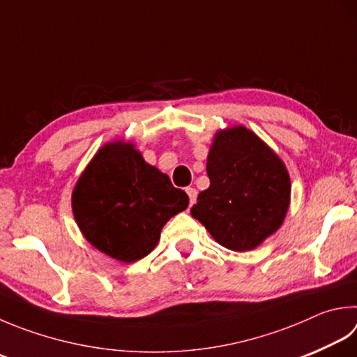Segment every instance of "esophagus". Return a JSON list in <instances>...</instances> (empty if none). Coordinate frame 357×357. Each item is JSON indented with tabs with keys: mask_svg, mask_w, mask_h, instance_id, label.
<instances>
[{
	"mask_svg": "<svg viewBox=\"0 0 357 357\" xmlns=\"http://www.w3.org/2000/svg\"><path fill=\"white\" fill-rule=\"evenodd\" d=\"M186 194H188V197H190V205L192 206L194 204H196L197 191H196V190H194V188H186Z\"/></svg>",
	"mask_w": 357,
	"mask_h": 357,
	"instance_id": "1",
	"label": "esophagus"
}]
</instances>
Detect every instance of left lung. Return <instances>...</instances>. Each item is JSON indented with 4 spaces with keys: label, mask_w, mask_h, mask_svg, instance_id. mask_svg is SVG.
<instances>
[{
    "label": "left lung",
    "mask_w": 357,
    "mask_h": 357,
    "mask_svg": "<svg viewBox=\"0 0 357 357\" xmlns=\"http://www.w3.org/2000/svg\"><path fill=\"white\" fill-rule=\"evenodd\" d=\"M210 188L191 216L214 241L248 252L278 230L291 205V177L277 153L244 126L220 129L208 152Z\"/></svg>",
    "instance_id": "1"
}]
</instances>
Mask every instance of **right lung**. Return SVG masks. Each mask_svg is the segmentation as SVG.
Returning <instances> with one entry per match:
<instances>
[{"label": "right lung", "mask_w": 357, "mask_h": 357, "mask_svg": "<svg viewBox=\"0 0 357 357\" xmlns=\"http://www.w3.org/2000/svg\"><path fill=\"white\" fill-rule=\"evenodd\" d=\"M190 204L169 177L146 163L135 144H104L80 174L71 206L90 244L121 262H135L155 248L160 233Z\"/></svg>", "instance_id": "right-lung-1"}]
</instances>
